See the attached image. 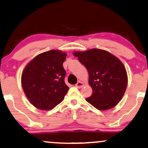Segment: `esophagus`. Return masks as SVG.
I'll return each instance as SVG.
<instances>
[{"mask_svg":"<svg viewBox=\"0 0 148 148\" xmlns=\"http://www.w3.org/2000/svg\"><path fill=\"white\" fill-rule=\"evenodd\" d=\"M75 86H76L77 88H82L84 86V83H83V82L79 81L77 83L75 84Z\"/></svg>","mask_w":148,"mask_h":148,"instance_id":"esophagus-1","label":"esophagus"}]
</instances>
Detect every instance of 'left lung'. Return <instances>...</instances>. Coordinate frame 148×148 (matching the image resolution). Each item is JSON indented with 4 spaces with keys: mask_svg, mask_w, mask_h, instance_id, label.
Listing matches in <instances>:
<instances>
[{
    "mask_svg": "<svg viewBox=\"0 0 148 148\" xmlns=\"http://www.w3.org/2000/svg\"><path fill=\"white\" fill-rule=\"evenodd\" d=\"M73 55L86 66L89 75L92 95L86 101L99 110L116 106L127 87V73L123 63L112 53L100 49L74 51Z\"/></svg>",
    "mask_w": 148,
    "mask_h": 148,
    "instance_id": "1",
    "label": "left lung"
}]
</instances>
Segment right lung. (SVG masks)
<instances>
[{
    "label": "right lung",
    "instance_id": "right-lung-1",
    "mask_svg": "<svg viewBox=\"0 0 148 148\" xmlns=\"http://www.w3.org/2000/svg\"><path fill=\"white\" fill-rule=\"evenodd\" d=\"M66 57L65 52L51 49L37 55L25 66L21 78L22 88L36 108L50 110L64 99L69 90L62 66Z\"/></svg>",
    "mask_w": 148,
    "mask_h": 148
}]
</instances>
